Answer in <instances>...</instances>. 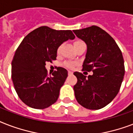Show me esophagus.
<instances>
[{
  "label": "esophagus",
  "mask_w": 133,
  "mask_h": 133,
  "mask_svg": "<svg viewBox=\"0 0 133 133\" xmlns=\"http://www.w3.org/2000/svg\"><path fill=\"white\" fill-rule=\"evenodd\" d=\"M68 75H72V71H68Z\"/></svg>",
  "instance_id": "obj_1"
}]
</instances>
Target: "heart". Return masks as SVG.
I'll return each mask as SVG.
<instances>
[{
	"label": "heart",
	"mask_w": 133,
	"mask_h": 133,
	"mask_svg": "<svg viewBox=\"0 0 133 133\" xmlns=\"http://www.w3.org/2000/svg\"><path fill=\"white\" fill-rule=\"evenodd\" d=\"M82 41H75V43H74V45H76L79 44V43H81ZM61 50V47H59V48H58V52L60 51ZM65 65L67 67V68H72L73 67H74V65H75V64L73 63L72 62H66L65 63Z\"/></svg>",
	"instance_id": "obj_1"
}]
</instances>
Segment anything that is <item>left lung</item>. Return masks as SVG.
<instances>
[{"mask_svg":"<svg viewBox=\"0 0 133 133\" xmlns=\"http://www.w3.org/2000/svg\"><path fill=\"white\" fill-rule=\"evenodd\" d=\"M87 45L83 70L92 71L88 77L75 72L74 86L78 103L90 110H99L110 103L117 95L124 74L122 51L110 34L97 26L73 30Z\"/></svg>","mask_w":133,"mask_h":133,"instance_id":"1","label":"left lung"}]
</instances>
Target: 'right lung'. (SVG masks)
<instances>
[{"mask_svg":"<svg viewBox=\"0 0 133 133\" xmlns=\"http://www.w3.org/2000/svg\"><path fill=\"white\" fill-rule=\"evenodd\" d=\"M75 38L71 30L42 26L22 41L11 62V79L18 96L26 105L44 109L58 99L68 71L58 67L48 77L45 63L56 60L57 50L63 43Z\"/></svg>","mask_w":133,"mask_h":133,"instance_id":"1","label":"right lung"}]
</instances>
